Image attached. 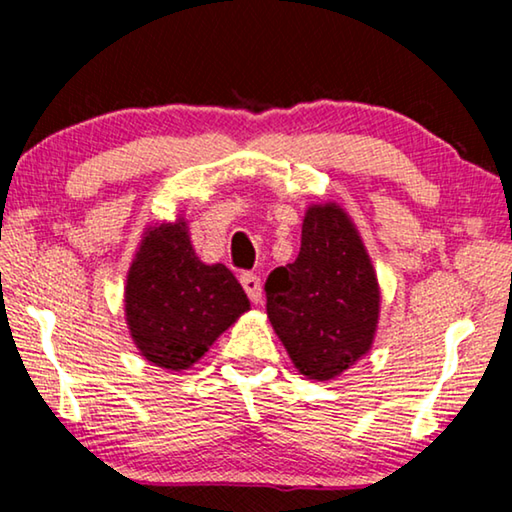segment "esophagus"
Returning <instances> with one entry per match:
<instances>
[{
  "label": "esophagus",
  "instance_id": "esophagus-1",
  "mask_svg": "<svg viewBox=\"0 0 512 512\" xmlns=\"http://www.w3.org/2000/svg\"><path fill=\"white\" fill-rule=\"evenodd\" d=\"M240 284L242 289L247 291V296L251 303H261L263 300V289H261V279H258L254 272H242L240 275Z\"/></svg>",
  "mask_w": 512,
  "mask_h": 512
}]
</instances>
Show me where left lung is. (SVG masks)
Returning a JSON list of instances; mask_svg holds the SVG:
<instances>
[{
    "mask_svg": "<svg viewBox=\"0 0 512 512\" xmlns=\"http://www.w3.org/2000/svg\"><path fill=\"white\" fill-rule=\"evenodd\" d=\"M265 310L293 366L333 380L373 345L380 289L354 223L338 205L307 209L300 254L265 279Z\"/></svg>",
    "mask_w": 512,
    "mask_h": 512,
    "instance_id": "1",
    "label": "left lung"
}]
</instances>
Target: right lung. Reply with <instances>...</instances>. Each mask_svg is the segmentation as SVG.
I'll list each match as a JSON object with an SVG mask.
<instances>
[{
  "label": "right lung",
  "instance_id": "obj_1",
  "mask_svg": "<svg viewBox=\"0 0 512 512\" xmlns=\"http://www.w3.org/2000/svg\"><path fill=\"white\" fill-rule=\"evenodd\" d=\"M247 310L249 298L233 272L195 256L184 221L146 233L125 286V319L146 361L191 368Z\"/></svg>",
  "mask_w": 512,
  "mask_h": 512
}]
</instances>
